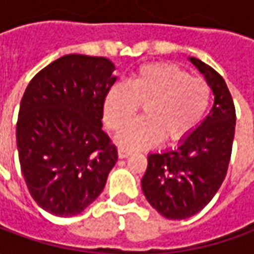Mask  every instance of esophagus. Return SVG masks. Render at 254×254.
Here are the masks:
<instances>
[{"instance_id": "1", "label": "esophagus", "mask_w": 254, "mask_h": 254, "mask_svg": "<svg viewBox=\"0 0 254 254\" xmlns=\"http://www.w3.org/2000/svg\"><path fill=\"white\" fill-rule=\"evenodd\" d=\"M130 154H132V152H130V151H127V149H125V148L118 149V156H120L121 159H125V158H127V156H129Z\"/></svg>"}]
</instances>
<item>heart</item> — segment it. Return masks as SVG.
<instances>
[{"label":"heart","instance_id":"b5f03b06","mask_svg":"<svg viewBox=\"0 0 254 254\" xmlns=\"http://www.w3.org/2000/svg\"><path fill=\"white\" fill-rule=\"evenodd\" d=\"M212 91L202 78L191 77L174 64L138 67L127 84L113 85L105 96L106 125L120 132L143 106L144 117L117 137L125 148H148L163 138L178 143L190 134L205 116Z\"/></svg>","mask_w":254,"mask_h":254}]
</instances>
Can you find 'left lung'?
<instances>
[{"label": "left lung", "mask_w": 254, "mask_h": 254, "mask_svg": "<svg viewBox=\"0 0 254 254\" xmlns=\"http://www.w3.org/2000/svg\"><path fill=\"white\" fill-rule=\"evenodd\" d=\"M215 95L207 118L174 149L148 155L141 180L144 196L165 218L196 215L216 194L229 169L235 133V107L223 77L190 57Z\"/></svg>", "instance_id": "8db88e82"}]
</instances>
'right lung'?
<instances>
[{
	"label": "right lung",
	"instance_id": "obj_1",
	"mask_svg": "<svg viewBox=\"0 0 254 254\" xmlns=\"http://www.w3.org/2000/svg\"><path fill=\"white\" fill-rule=\"evenodd\" d=\"M114 70L109 58L64 56L36 73L21 98L20 167L32 198L53 215L83 212L102 193L118 159L102 130Z\"/></svg>",
	"mask_w": 254,
	"mask_h": 254
}]
</instances>
